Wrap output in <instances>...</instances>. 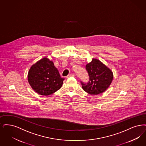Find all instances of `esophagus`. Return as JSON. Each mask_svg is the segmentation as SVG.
<instances>
[{
	"label": "esophagus",
	"instance_id": "34e87169",
	"mask_svg": "<svg viewBox=\"0 0 146 146\" xmlns=\"http://www.w3.org/2000/svg\"><path fill=\"white\" fill-rule=\"evenodd\" d=\"M74 77V75L73 74H69V75H68V76L66 77V78H69V77Z\"/></svg>",
	"mask_w": 146,
	"mask_h": 146
}]
</instances>
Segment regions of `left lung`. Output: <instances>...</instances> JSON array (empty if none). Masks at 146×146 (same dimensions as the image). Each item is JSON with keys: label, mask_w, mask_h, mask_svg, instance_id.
<instances>
[{"label": "left lung", "mask_w": 146, "mask_h": 146, "mask_svg": "<svg viewBox=\"0 0 146 146\" xmlns=\"http://www.w3.org/2000/svg\"><path fill=\"white\" fill-rule=\"evenodd\" d=\"M89 77V81H80L82 88L91 95H98L104 92L112 82L113 73L108 67L96 59L86 66Z\"/></svg>", "instance_id": "obj_1"}]
</instances>
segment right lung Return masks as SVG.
Returning a JSON list of instances; mask_svg holds the SVG:
<instances>
[{
	"label": "right lung",
	"instance_id": "obj_1",
	"mask_svg": "<svg viewBox=\"0 0 146 146\" xmlns=\"http://www.w3.org/2000/svg\"><path fill=\"white\" fill-rule=\"evenodd\" d=\"M28 82L32 88L42 95H49L60 89L64 78L60 77L54 64L44 58L33 65L28 72Z\"/></svg>",
	"mask_w": 146,
	"mask_h": 146
}]
</instances>
